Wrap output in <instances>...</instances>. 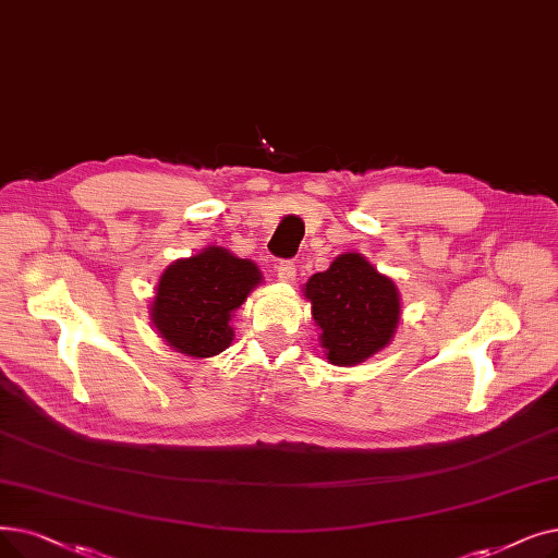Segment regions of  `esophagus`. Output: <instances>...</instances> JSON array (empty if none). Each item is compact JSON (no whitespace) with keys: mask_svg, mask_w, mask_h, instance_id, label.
Returning <instances> with one entry per match:
<instances>
[{"mask_svg":"<svg viewBox=\"0 0 558 558\" xmlns=\"http://www.w3.org/2000/svg\"><path fill=\"white\" fill-rule=\"evenodd\" d=\"M276 276H278L280 282L292 284L296 280V264L294 262H280L276 266Z\"/></svg>","mask_w":558,"mask_h":558,"instance_id":"obj_1","label":"esophagus"}]
</instances>
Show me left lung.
<instances>
[{
  "instance_id": "1",
  "label": "left lung",
  "mask_w": 558,
  "mask_h": 558,
  "mask_svg": "<svg viewBox=\"0 0 558 558\" xmlns=\"http://www.w3.org/2000/svg\"><path fill=\"white\" fill-rule=\"evenodd\" d=\"M319 342L335 367H355L395 339L401 294L390 276L360 253L337 255L326 271L303 284Z\"/></svg>"
}]
</instances>
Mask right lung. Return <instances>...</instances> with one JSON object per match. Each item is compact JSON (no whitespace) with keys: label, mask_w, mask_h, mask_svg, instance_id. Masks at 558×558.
Masks as SVG:
<instances>
[{"label":"right lung","mask_w":558,"mask_h":558,"mask_svg":"<svg viewBox=\"0 0 558 558\" xmlns=\"http://www.w3.org/2000/svg\"><path fill=\"white\" fill-rule=\"evenodd\" d=\"M257 284L262 271L253 259L207 246L166 266L155 287L150 322L178 353L193 360L219 355L234 339V310Z\"/></svg>","instance_id":"obj_1"}]
</instances>
